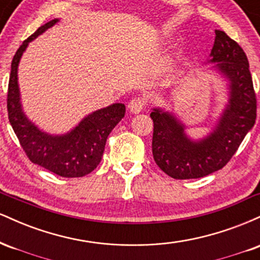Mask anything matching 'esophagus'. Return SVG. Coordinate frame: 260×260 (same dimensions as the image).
<instances>
[{"mask_svg": "<svg viewBox=\"0 0 260 260\" xmlns=\"http://www.w3.org/2000/svg\"><path fill=\"white\" fill-rule=\"evenodd\" d=\"M144 106H145L144 99H142V98H134V99L131 100L129 104H128V110H129L131 113L137 115V113L142 112L143 110H144Z\"/></svg>", "mask_w": 260, "mask_h": 260, "instance_id": "1", "label": "esophagus"}]
</instances>
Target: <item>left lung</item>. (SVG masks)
I'll list each match as a JSON object with an SVG mask.
<instances>
[{"mask_svg": "<svg viewBox=\"0 0 260 260\" xmlns=\"http://www.w3.org/2000/svg\"><path fill=\"white\" fill-rule=\"evenodd\" d=\"M207 63L213 66L202 72L215 73L225 83L228 100L207 134L193 138L177 113L164 107L151 109L154 160L176 180L201 178L222 169L255 123V94L248 59L240 45L223 31L215 30Z\"/></svg>", "mask_w": 260, "mask_h": 260, "instance_id": "left-lung-1", "label": "left lung"}]
</instances>
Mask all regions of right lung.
<instances>
[{
    "label": "right lung",
    "mask_w": 260,
    "mask_h": 260,
    "mask_svg": "<svg viewBox=\"0 0 260 260\" xmlns=\"http://www.w3.org/2000/svg\"><path fill=\"white\" fill-rule=\"evenodd\" d=\"M58 22L59 19L56 18L41 25L20 45L14 55L8 84V118L20 145L31 162L61 177H83L90 174L100 164L107 137L124 117L126 106L122 103H116L104 109L95 110L84 116L72 129L61 134H52L41 129L26 116L18 83L20 59L29 43Z\"/></svg>",
    "instance_id": "1"
}]
</instances>
